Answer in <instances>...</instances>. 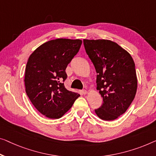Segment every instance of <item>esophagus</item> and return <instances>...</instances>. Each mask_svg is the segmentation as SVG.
I'll list each match as a JSON object with an SVG mask.
<instances>
[{
  "label": "esophagus",
  "mask_w": 156,
  "mask_h": 156,
  "mask_svg": "<svg viewBox=\"0 0 156 156\" xmlns=\"http://www.w3.org/2000/svg\"><path fill=\"white\" fill-rule=\"evenodd\" d=\"M81 92H82L83 94H87V90H83L82 91H81Z\"/></svg>",
  "instance_id": "34e87169"
}]
</instances>
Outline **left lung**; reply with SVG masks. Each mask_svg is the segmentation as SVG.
Returning <instances> with one entry per match:
<instances>
[{"label": "left lung", "mask_w": 156, "mask_h": 156, "mask_svg": "<svg viewBox=\"0 0 156 156\" xmlns=\"http://www.w3.org/2000/svg\"><path fill=\"white\" fill-rule=\"evenodd\" d=\"M83 44L96 69L97 90L103 98V104L95 113L101 120L117 119L136 95L137 78L134 60L112 41L84 39Z\"/></svg>", "instance_id": "8db88e82"}]
</instances>
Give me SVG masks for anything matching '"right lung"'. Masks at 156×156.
<instances>
[{
	"instance_id": "add662e5",
	"label": "right lung",
	"mask_w": 156,
	"mask_h": 156,
	"mask_svg": "<svg viewBox=\"0 0 156 156\" xmlns=\"http://www.w3.org/2000/svg\"><path fill=\"white\" fill-rule=\"evenodd\" d=\"M80 39L58 38L42 44L29 56L25 69V90L30 101L45 117L57 119L80 94L67 90L62 81L66 69L80 49Z\"/></svg>"
}]
</instances>
